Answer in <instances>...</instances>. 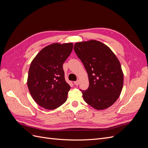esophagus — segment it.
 I'll list each match as a JSON object with an SVG mask.
<instances>
[{"label": "esophagus", "instance_id": "34e87169", "mask_svg": "<svg viewBox=\"0 0 148 148\" xmlns=\"http://www.w3.org/2000/svg\"><path fill=\"white\" fill-rule=\"evenodd\" d=\"M74 84L76 85V86H78L79 84V80H77V81H76L74 82Z\"/></svg>", "mask_w": 148, "mask_h": 148}]
</instances>
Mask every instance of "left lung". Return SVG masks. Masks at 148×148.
Wrapping results in <instances>:
<instances>
[{"mask_svg": "<svg viewBox=\"0 0 148 148\" xmlns=\"http://www.w3.org/2000/svg\"><path fill=\"white\" fill-rule=\"evenodd\" d=\"M74 50L88 75V88L80 89L84 101L97 110L108 108L117 101L123 88L119 60L109 47L95 40L77 42Z\"/></svg>", "mask_w": 148, "mask_h": 148, "instance_id": "left-lung-1", "label": "left lung"}]
</instances>
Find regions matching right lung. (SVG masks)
I'll return each instance as SVG.
<instances>
[{"label": "right lung", "instance_id": "right-lung-1", "mask_svg": "<svg viewBox=\"0 0 148 148\" xmlns=\"http://www.w3.org/2000/svg\"><path fill=\"white\" fill-rule=\"evenodd\" d=\"M73 49V43H55L40 51L31 62L27 84L35 102L47 110L66 101L71 88L65 79L63 64Z\"/></svg>", "mask_w": 148, "mask_h": 148}]
</instances>
